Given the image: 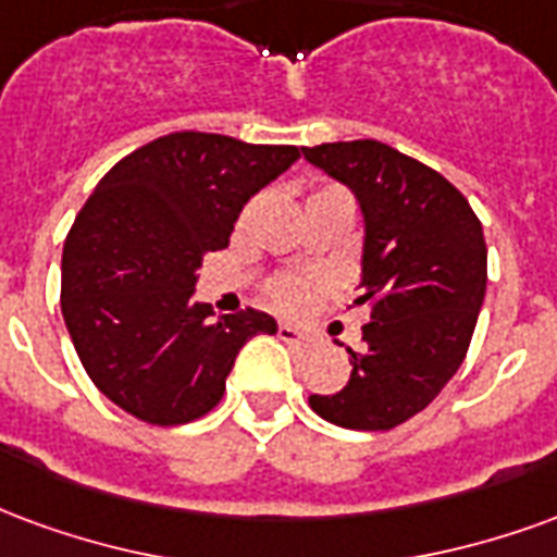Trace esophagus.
I'll return each instance as SVG.
<instances>
[{"mask_svg":"<svg viewBox=\"0 0 557 557\" xmlns=\"http://www.w3.org/2000/svg\"><path fill=\"white\" fill-rule=\"evenodd\" d=\"M278 338H282L284 344L296 347V350H308V347H311V338H308V335H302L299 329L287 326V323H282V326H278Z\"/></svg>","mask_w":557,"mask_h":557,"instance_id":"34e87169","label":"esophagus"}]
</instances>
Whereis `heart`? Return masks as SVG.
Instances as JSON below:
<instances>
[{"instance_id": "heart-1", "label": "heart", "mask_w": 557, "mask_h": 557, "mask_svg": "<svg viewBox=\"0 0 557 557\" xmlns=\"http://www.w3.org/2000/svg\"><path fill=\"white\" fill-rule=\"evenodd\" d=\"M270 299L282 311H296L308 299V282H299V278H278L270 287Z\"/></svg>"}]
</instances>
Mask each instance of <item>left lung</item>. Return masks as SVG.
Segmentation results:
<instances>
[{
	"label": "left lung",
	"mask_w": 557,
	"mask_h": 557,
	"mask_svg": "<svg viewBox=\"0 0 557 557\" xmlns=\"http://www.w3.org/2000/svg\"><path fill=\"white\" fill-rule=\"evenodd\" d=\"M356 195L364 219L362 296L371 308L350 380L311 395L347 430H392L428 407L466 359L486 294L484 228L457 186L376 139L302 148Z\"/></svg>",
	"instance_id": "8db88e82"
}]
</instances>
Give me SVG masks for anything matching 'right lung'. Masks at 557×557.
Wrapping results in <instances>:
<instances>
[{
	"label": "right lung",
	"mask_w": 557,
	"mask_h": 557,
	"mask_svg": "<svg viewBox=\"0 0 557 557\" xmlns=\"http://www.w3.org/2000/svg\"><path fill=\"white\" fill-rule=\"evenodd\" d=\"M296 160L294 145L186 129L141 145L95 186L64 239L62 314L115 407L160 428L195 421L222 400L243 344L275 335L255 308L213 318L195 282L243 205Z\"/></svg>",
	"instance_id": "right-lung-1"
}]
</instances>
